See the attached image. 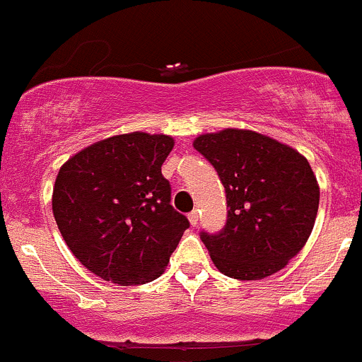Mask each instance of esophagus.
<instances>
[{
  "instance_id": "34e87169",
  "label": "esophagus",
  "mask_w": 362,
  "mask_h": 362,
  "mask_svg": "<svg viewBox=\"0 0 362 362\" xmlns=\"http://www.w3.org/2000/svg\"><path fill=\"white\" fill-rule=\"evenodd\" d=\"M188 220L193 227H197V223H199V213H197V211H192V213L188 214Z\"/></svg>"
}]
</instances>
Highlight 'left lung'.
I'll use <instances>...</instances> for the list:
<instances>
[{"label":"left lung","mask_w":362,"mask_h":362,"mask_svg":"<svg viewBox=\"0 0 362 362\" xmlns=\"http://www.w3.org/2000/svg\"><path fill=\"white\" fill-rule=\"evenodd\" d=\"M193 148L214 167L227 195V223L202 230L220 273L260 280L284 269L306 245L318 211L317 180L296 149L250 130L200 135Z\"/></svg>","instance_id":"1"}]
</instances>
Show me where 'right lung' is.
I'll use <instances>...</instances> for the list:
<instances>
[{
  "instance_id": "right-lung-1",
  "label": "right lung",
  "mask_w": 362,
  "mask_h": 362,
  "mask_svg": "<svg viewBox=\"0 0 362 362\" xmlns=\"http://www.w3.org/2000/svg\"><path fill=\"white\" fill-rule=\"evenodd\" d=\"M169 135L134 132L105 139L59 169L52 213L75 259L102 280L142 285L165 271L189 227L170 206L162 165Z\"/></svg>"
}]
</instances>
